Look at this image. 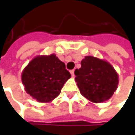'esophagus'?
<instances>
[{
  "mask_svg": "<svg viewBox=\"0 0 135 135\" xmlns=\"http://www.w3.org/2000/svg\"><path fill=\"white\" fill-rule=\"evenodd\" d=\"M70 74L72 75V76H74V70H70Z\"/></svg>",
  "mask_w": 135,
  "mask_h": 135,
  "instance_id": "34e87169",
  "label": "esophagus"
}]
</instances>
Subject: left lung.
<instances>
[{"mask_svg":"<svg viewBox=\"0 0 135 135\" xmlns=\"http://www.w3.org/2000/svg\"><path fill=\"white\" fill-rule=\"evenodd\" d=\"M75 81L81 95L93 103L109 100L119 84V75L108 61L88 55L74 71Z\"/></svg>","mask_w":135,"mask_h":135,"instance_id":"1","label":"left lung"}]
</instances>
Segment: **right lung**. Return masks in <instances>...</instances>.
<instances>
[{
    "mask_svg": "<svg viewBox=\"0 0 135 135\" xmlns=\"http://www.w3.org/2000/svg\"><path fill=\"white\" fill-rule=\"evenodd\" d=\"M21 77L28 95L38 102L48 103L59 95L71 75L65 63L51 54L34 57L24 68Z\"/></svg>",
    "mask_w": 135,
    "mask_h": 135,
    "instance_id": "1",
    "label": "right lung"
}]
</instances>
